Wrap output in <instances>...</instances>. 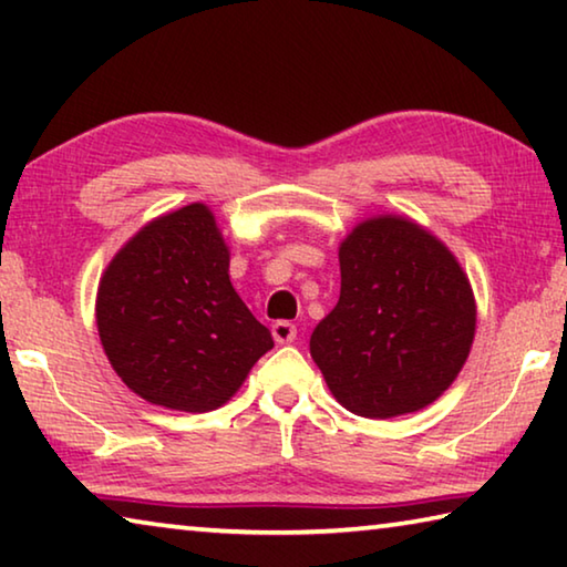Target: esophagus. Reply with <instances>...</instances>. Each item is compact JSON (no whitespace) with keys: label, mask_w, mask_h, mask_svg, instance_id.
Instances as JSON below:
<instances>
[{"label":"esophagus","mask_w":567,"mask_h":567,"mask_svg":"<svg viewBox=\"0 0 567 567\" xmlns=\"http://www.w3.org/2000/svg\"><path fill=\"white\" fill-rule=\"evenodd\" d=\"M272 338L277 344H287V342H295L297 338V328L290 320H277L272 324Z\"/></svg>","instance_id":"34e87169"}]
</instances>
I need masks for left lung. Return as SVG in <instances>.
Returning a JSON list of instances; mask_svg holds the SVG:
<instances>
[{"instance_id":"obj_1","label":"left lung","mask_w":567,"mask_h":567,"mask_svg":"<svg viewBox=\"0 0 567 567\" xmlns=\"http://www.w3.org/2000/svg\"><path fill=\"white\" fill-rule=\"evenodd\" d=\"M340 300L310 354L354 415L422 410L453 385L475 338V300L447 247L402 217H375L340 245Z\"/></svg>"}]
</instances>
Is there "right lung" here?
<instances>
[{
    "label": "right lung",
    "mask_w": 567,
    "mask_h": 567,
    "mask_svg": "<svg viewBox=\"0 0 567 567\" xmlns=\"http://www.w3.org/2000/svg\"><path fill=\"white\" fill-rule=\"evenodd\" d=\"M97 328L124 385L185 412L225 405L275 344L229 282L225 239L197 203L120 249L100 282Z\"/></svg>",
    "instance_id": "add662e5"
}]
</instances>
